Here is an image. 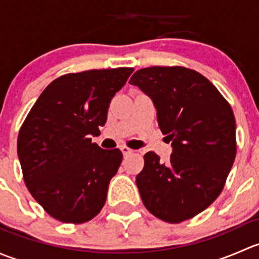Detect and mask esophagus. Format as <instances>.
<instances>
[{
  "label": "esophagus",
  "mask_w": 259,
  "mask_h": 259,
  "mask_svg": "<svg viewBox=\"0 0 259 259\" xmlns=\"http://www.w3.org/2000/svg\"><path fill=\"white\" fill-rule=\"evenodd\" d=\"M121 151H122V154H124V156H127V155H130V154L134 153V150L130 148H127V146H121Z\"/></svg>",
  "instance_id": "esophagus-1"
}]
</instances>
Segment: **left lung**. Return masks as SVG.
<instances>
[{"instance_id":"8db88e82","label":"left lung","mask_w":259,"mask_h":259,"mask_svg":"<svg viewBox=\"0 0 259 259\" xmlns=\"http://www.w3.org/2000/svg\"><path fill=\"white\" fill-rule=\"evenodd\" d=\"M149 95L173 145L166 163L148 151L137 185L145 208L168 223L198 215L218 198L237 153L236 119L207 77L184 66L140 69L129 81Z\"/></svg>"}]
</instances>
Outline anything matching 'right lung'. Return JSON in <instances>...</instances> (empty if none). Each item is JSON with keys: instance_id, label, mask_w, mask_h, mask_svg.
I'll list each match as a JSON object with an SVG mask.
<instances>
[{"instance_id": "obj_1", "label": "right lung", "mask_w": 259, "mask_h": 259, "mask_svg": "<svg viewBox=\"0 0 259 259\" xmlns=\"http://www.w3.org/2000/svg\"><path fill=\"white\" fill-rule=\"evenodd\" d=\"M133 67L88 70L49 83L21 125L17 154L28 192L52 218L81 224L103 209L119 149L91 142Z\"/></svg>"}]
</instances>
